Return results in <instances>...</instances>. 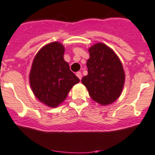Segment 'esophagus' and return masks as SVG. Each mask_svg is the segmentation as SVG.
<instances>
[{"label": "esophagus", "mask_w": 155, "mask_h": 155, "mask_svg": "<svg viewBox=\"0 0 155 155\" xmlns=\"http://www.w3.org/2000/svg\"><path fill=\"white\" fill-rule=\"evenodd\" d=\"M76 75V76H77L79 79H80V80L82 79V73H81V72H77Z\"/></svg>", "instance_id": "obj_1"}]
</instances>
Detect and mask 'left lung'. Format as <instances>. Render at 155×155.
<instances>
[{
    "label": "left lung",
    "instance_id": "8db88e82",
    "mask_svg": "<svg viewBox=\"0 0 155 155\" xmlns=\"http://www.w3.org/2000/svg\"><path fill=\"white\" fill-rule=\"evenodd\" d=\"M87 75L82 82L91 97L101 105L112 104L121 94L125 73L122 64L115 51L103 43L88 48Z\"/></svg>",
    "mask_w": 155,
    "mask_h": 155
}]
</instances>
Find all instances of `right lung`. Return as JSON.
Masks as SVG:
<instances>
[{
    "instance_id": "obj_1",
    "label": "right lung",
    "mask_w": 155,
    "mask_h": 155,
    "mask_svg": "<svg viewBox=\"0 0 155 155\" xmlns=\"http://www.w3.org/2000/svg\"><path fill=\"white\" fill-rule=\"evenodd\" d=\"M64 46L52 42L42 47L31 65L29 82L39 101L48 107H58L79 79L70 70L64 59Z\"/></svg>"
}]
</instances>
